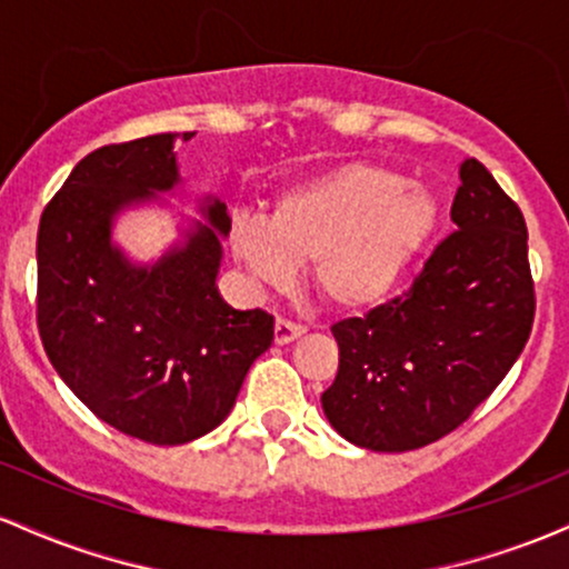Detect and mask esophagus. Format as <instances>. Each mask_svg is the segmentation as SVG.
Instances as JSON below:
<instances>
[{"label":"esophagus","mask_w":569,"mask_h":569,"mask_svg":"<svg viewBox=\"0 0 569 569\" xmlns=\"http://www.w3.org/2000/svg\"><path fill=\"white\" fill-rule=\"evenodd\" d=\"M302 335H305L302 323H293V321H289V318H278L276 321V345H289Z\"/></svg>","instance_id":"obj_1"}]
</instances>
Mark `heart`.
<instances>
[{
	"label": "heart",
	"instance_id": "heart-1",
	"mask_svg": "<svg viewBox=\"0 0 569 569\" xmlns=\"http://www.w3.org/2000/svg\"><path fill=\"white\" fill-rule=\"evenodd\" d=\"M439 206L390 168L348 162L280 192L267 219L232 224L248 276L283 286L310 262V283L331 307L361 310L396 289L433 232Z\"/></svg>",
	"mask_w": 569,
	"mask_h": 569
}]
</instances>
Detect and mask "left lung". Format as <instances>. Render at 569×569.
<instances>
[{
  "instance_id": "left-lung-1",
  "label": "left lung",
  "mask_w": 569,
  "mask_h": 569,
  "mask_svg": "<svg viewBox=\"0 0 569 569\" xmlns=\"http://www.w3.org/2000/svg\"><path fill=\"white\" fill-rule=\"evenodd\" d=\"M455 232L409 291L331 326V428L371 452H409L471 417L525 350L535 318L527 224L479 160L460 166Z\"/></svg>"
}]
</instances>
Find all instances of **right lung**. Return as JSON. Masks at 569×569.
<instances>
[{"instance_id": "obj_1", "label": "right lung", "mask_w": 569, "mask_h": 569, "mask_svg": "<svg viewBox=\"0 0 569 569\" xmlns=\"http://www.w3.org/2000/svg\"><path fill=\"white\" fill-rule=\"evenodd\" d=\"M158 133L82 158L48 202L37 234V326L44 352L103 422L176 447L221 426L248 369L272 345L264 310H234L217 276L230 213L200 200L206 219L152 264L112 243L122 211L181 184L176 139Z\"/></svg>"}]
</instances>
